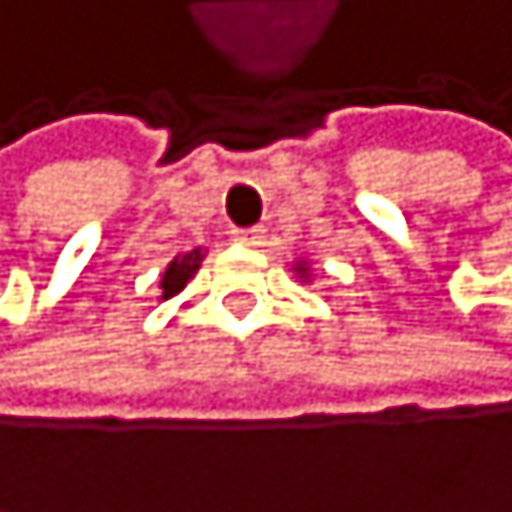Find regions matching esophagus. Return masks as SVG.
I'll return each mask as SVG.
<instances>
[{
    "instance_id": "1",
    "label": "esophagus",
    "mask_w": 512,
    "mask_h": 512,
    "mask_svg": "<svg viewBox=\"0 0 512 512\" xmlns=\"http://www.w3.org/2000/svg\"><path fill=\"white\" fill-rule=\"evenodd\" d=\"M231 235H235L238 245H248V248L264 245V228H261V225H254V228H235Z\"/></svg>"
}]
</instances>
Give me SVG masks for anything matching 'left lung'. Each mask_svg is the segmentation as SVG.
I'll return each mask as SVG.
<instances>
[{
    "label": "left lung",
    "instance_id": "1",
    "mask_svg": "<svg viewBox=\"0 0 512 512\" xmlns=\"http://www.w3.org/2000/svg\"><path fill=\"white\" fill-rule=\"evenodd\" d=\"M297 271H300V274H307V267H303V264H297Z\"/></svg>",
    "mask_w": 512,
    "mask_h": 512
}]
</instances>
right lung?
<instances>
[{"label": "right lung", "mask_w": 512, "mask_h": 512, "mask_svg": "<svg viewBox=\"0 0 512 512\" xmlns=\"http://www.w3.org/2000/svg\"><path fill=\"white\" fill-rule=\"evenodd\" d=\"M199 261H202V251L195 248V251H189V254H179V258H172V264L166 267V274H163V300H169V297H176L182 287H186V281L189 277L199 271Z\"/></svg>", "instance_id": "obj_1"}]
</instances>
